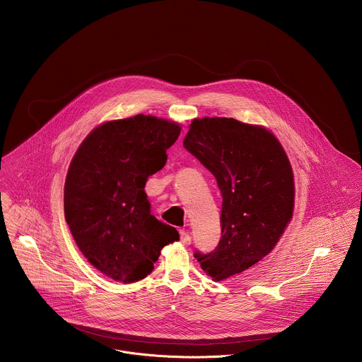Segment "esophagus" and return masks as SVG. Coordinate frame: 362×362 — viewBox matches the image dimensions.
Masks as SVG:
<instances>
[{
    "label": "esophagus",
    "instance_id": "1",
    "mask_svg": "<svg viewBox=\"0 0 362 362\" xmlns=\"http://www.w3.org/2000/svg\"><path fill=\"white\" fill-rule=\"evenodd\" d=\"M180 240H181V243H182L184 245H189V244H191V235L188 234L187 230H181V231H180Z\"/></svg>",
    "mask_w": 362,
    "mask_h": 362
}]
</instances>
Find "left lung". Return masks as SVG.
Masks as SVG:
<instances>
[{"mask_svg": "<svg viewBox=\"0 0 362 362\" xmlns=\"http://www.w3.org/2000/svg\"><path fill=\"white\" fill-rule=\"evenodd\" d=\"M184 148L220 188L221 238L195 258L214 281L250 269L279 243L294 210V175L277 138L234 118H195Z\"/></svg>", "mask_w": 362, "mask_h": 362, "instance_id": "8db88e82", "label": "left lung"}]
</instances>
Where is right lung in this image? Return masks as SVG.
Returning a JSON list of instances; mask_svg holds the SVG:
<instances>
[{"label":"right lung","instance_id":"add662e5","mask_svg":"<svg viewBox=\"0 0 362 362\" xmlns=\"http://www.w3.org/2000/svg\"><path fill=\"white\" fill-rule=\"evenodd\" d=\"M180 124L153 115L114 119L95 128L74 156L64 211L83 254L107 277L134 283L153 270L178 231L151 214L146 181L167 161Z\"/></svg>","mask_w":362,"mask_h":362}]
</instances>
